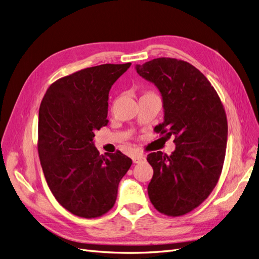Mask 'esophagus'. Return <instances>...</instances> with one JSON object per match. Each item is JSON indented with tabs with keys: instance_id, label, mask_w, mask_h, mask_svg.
<instances>
[{
	"instance_id": "1",
	"label": "esophagus",
	"mask_w": 259,
	"mask_h": 259,
	"mask_svg": "<svg viewBox=\"0 0 259 259\" xmlns=\"http://www.w3.org/2000/svg\"><path fill=\"white\" fill-rule=\"evenodd\" d=\"M132 159H133V162L137 164V163H140V162L145 161V160H146V156L143 155V154H140V153H137V154L133 155Z\"/></svg>"
}]
</instances>
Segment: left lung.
<instances>
[{
  "instance_id": "1",
  "label": "left lung",
  "mask_w": 259,
  "mask_h": 259,
  "mask_svg": "<svg viewBox=\"0 0 259 259\" xmlns=\"http://www.w3.org/2000/svg\"><path fill=\"white\" fill-rule=\"evenodd\" d=\"M136 70L162 94L164 121L154 132L174 136L176 145L170 155L148 154L153 168L149 199L160 213L183 216L207 199L221 177L228 137L225 108L204 74L189 62L161 57Z\"/></svg>"
}]
</instances>
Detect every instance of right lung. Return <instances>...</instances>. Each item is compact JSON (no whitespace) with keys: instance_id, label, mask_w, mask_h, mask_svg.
<instances>
[{"instance_id":"1","label":"right lung","mask_w":259,"mask_h":259,"mask_svg":"<svg viewBox=\"0 0 259 259\" xmlns=\"http://www.w3.org/2000/svg\"><path fill=\"white\" fill-rule=\"evenodd\" d=\"M106 64L60 77L38 110L37 152L55 199L70 213L96 218L110 210L132 160L117 150L99 154L95 131L108 125V96L131 67Z\"/></svg>"}]
</instances>
